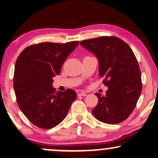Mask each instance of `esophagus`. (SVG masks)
<instances>
[{
  "instance_id": "1",
  "label": "esophagus",
  "mask_w": 158,
  "mask_h": 158,
  "mask_svg": "<svg viewBox=\"0 0 158 158\" xmlns=\"http://www.w3.org/2000/svg\"><path fill=\"white\" fill-rule=\"evenodd\" d=\"M78 96H86V93L85 92H83V91H82V92H80L78 93Z\"/></svg>"
}]
</instances>
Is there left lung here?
I'll list each match as a JSON object with an SVG mask.
<instances>
[{
  "mask_svg": "<svg viewBox=\"0 0 158 158\" xmlns=\"http://www.w3.org/2000/svg\"><path fill=\"white\" fill-rule=\"evenodd\" d=\"M80 44L96 56L100 77L108 88L106 96L95 94L99 100L93 115L106 124L123 122L133 111L142 90L141 71L133 50L116 36L83 40Z\"/></svg>",
  "mask_w": 158,
  "mask_h": 158,
  "instance_id": "left-lung-1",
  "label": "left lung"
}]
</instances>
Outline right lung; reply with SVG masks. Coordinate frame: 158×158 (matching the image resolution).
Returning <instances> with one entry per match:
<instances>
[{"instance_id":"obj_1","label":"right lung","mask_w":158,"mask_h":158,"mask_svg":"<svg viewBox=\"0 0 158 158\" xmlns=\"http://www.w3.org/2000/svg\"><path fill=\"white\" fill-rule=\"evenodd\" d=\"M78 41L67 43L42 42L21 52L14 74L17 102L27 118L38 127L51 129L61 123L77 97L73 89L56 91L52 77L61 69Z\"/></svg>"}]
</instances>
